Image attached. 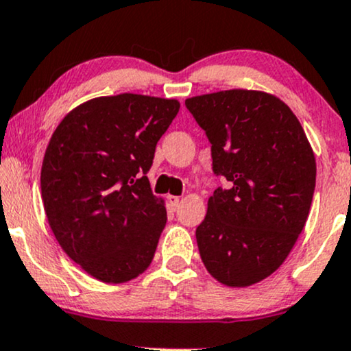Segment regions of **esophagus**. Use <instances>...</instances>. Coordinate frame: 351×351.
Segmentation results:
<instances>
[{
	"label": "esophagus",
	"instance_id": "obj_1",
	"mask_svg": "<svg viewBox=\"0 0 351 351\" xmlns=\"http://www.w3.org/2000/svg\"><path fill=\"white\" fill-rule=\"evenodd\" d=\"M167 202H169V206H171L172 210H177L180 206V198L176 195H167Z\"/></svg>",
	"mask_w": 351,
	"mask_h": 351
}]
</instances>
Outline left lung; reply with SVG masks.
I'll use <instances>...</instances> for the list:
<instances>
[{
    "mask_svg": "<svg viewBox=\"0 0 351 351\" xmlns=\"http://www.w3.org/2000/svg\"><path fill=\"white\" fill-rule=\"evenodd\" d=\"M185 106L211 143L218 187L197 228L200 257L226 287L258 283L301 234L315 187V158L291 109L262 90L229 89Z\"/></svg>",
    "mask_w": 351,
    "mask_h": 351,
    "instance_id": "obj_1",
    "label": "left lung"
}]
</instances>
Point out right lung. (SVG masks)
I'll return each instance as SVG.
<instances>
[{
  "label": "right lung",
  "mask_w": 351,
  "mask_h": 351,
  "mask_svg": "<svg viewBox=\"0 0 351 351\" xmlns=\"http://www.w3.org/2000/svg\"><path fill=\"white\" fill-rule=\"evenodd\" d=\"M179 109L176 99L96 97L50 138L40 172L47 219L68 257L96 280L125 283L153 261L167 213L146 174Z\"/></svg>",
  "instance_id": "add662e5"
}]
</instances>
